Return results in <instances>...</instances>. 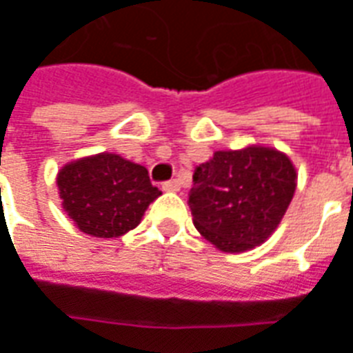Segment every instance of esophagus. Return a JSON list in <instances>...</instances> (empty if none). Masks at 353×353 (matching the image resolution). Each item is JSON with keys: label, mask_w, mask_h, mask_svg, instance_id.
<instances>
[{"label": "esophagus", "mask_w": 353, "mask_h": 353, "mask_svg": "<svg viewBox=\"0 0 353 353\" xmlns=\"http://www.w3.org/2000/svg\"><path fill=\"white\" fill-rule=\"evenodd\" d=\"M179 189H181V185H179L177 179H170V181H166V183H162V191H166V192H177Z\"/></svg>", "instance_id": "obj_1"}]
</instances>
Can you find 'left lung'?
Masks as SVG:
<instances>
[{
    "instance_id": "obj_1",
    "label": "left lung",
    "mask_w": 353,
    "mask_h": 353,
    "mask_svg": "<svg viewBox=\"0 0 353 353\" xmlns=\"http://www.w3.org/2000/svg\"><path fill=\"white\" fill-rule=\"evenodd\" d=\"M295 187L293 162L274 147L215 151L192 176V223L217 250L248 252L278 229Z\"/></svg>"
}]
</instances>
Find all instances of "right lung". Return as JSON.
Listing matches in <instances>:
<instances>
[{"label":"right lung","mask_w":353,"mask_h":353,"mask_svg":"<svg viewBox=\"0 0 353 353\" xmlns=\"http://www.w3.org/2000/svg\"><path fill=\"white\" fill-rule=\"evenodd\" d=\"M65 214L96 238H117L136 229L147 206L161 196L145 166L115 153H100L65 164L57 176Z\"/></svg>","instance_id":"add662e5"}]
</instances>
